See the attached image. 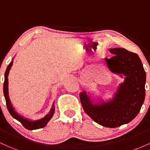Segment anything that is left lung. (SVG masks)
I'll return each mask as SVG.
<instances>
[{"label": "left lung", "mask_w": 150, "mask_h": 150, "mask_svg": "<svg viewBox=\"0 0 150 150\" xmlns=\"http://www.w3.org/2000/svg\"><path fill=\"white\" fill-rule=\"evenodd\" d=\"M114 54L105 58L111 72L123 74V83L120 84L112 101L94 105L85 92L80 94L84 111L98 124L107 128H116L128 123L140 112L145 97L146 73L138 55L121 48L111 49Z\"/></svg>", "instance_id": "1"}]
</instances>
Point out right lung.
Wrapping results in <instances>:
<instances>
[{
    "label": "right lung",
    "mask_w": 150,
    "mask_h": 150,
    "mask_svg": "<svg viewBox=\"0 0 150 150\" xmlns=\"http://www.w3.org/2000/svg\"><path fill=\"white\" fill-rule=\"evenodd\" d=\"M12 65H13V61L10 62V63L8 65V68H7L6 73H5V81H4V85H3V93H4V97L5 99H6V105L7 108H8V111H9L10 115L13 117V118H15L16 120H18V121H20V123H22V125L25 127V128L28 129V130H36V129H39L42 128L46 126V125L47 124L48 122L49 121V120L52 118L53 113H54V104H53L52 108H51V111L49 113V114L46 115V116L43 118L42 119H40L39 120H36V121H31V120H29L28 119H26V118H24L23 117L20 116V115L18 114L14 108H13V106H12L11 103H10V101L9 99V97H8V73H9V71L10 70V68H11Z\"/></svg>",
    "instance_id": "1"
}]
</instances>
